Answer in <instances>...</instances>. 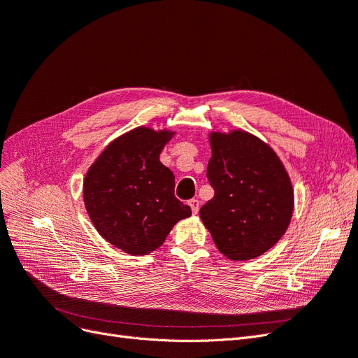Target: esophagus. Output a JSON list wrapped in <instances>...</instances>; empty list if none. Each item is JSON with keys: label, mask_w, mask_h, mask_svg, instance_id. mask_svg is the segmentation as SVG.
<instances>
[{"label": "esophagus", "mask_w": 358, "mask_h": 358, "mask_svg": "<svg viewBox=\"0 0 358 358\" xmlns=\"http://www.w3.org/2000/svg\"><path fill=\"white\" fill-rule=\"evenodd\" d=\"M189 206H191V210L192 213H199V209H200V201L197 199H192L189 200Z\"/></svg>", "instance_id": "34e87169"}]
</instances>
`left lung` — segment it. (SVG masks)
Instances as JSON below:
<instances>
[{"mask_svg":"<svg viewBox=\"0 0 358 358\" xmlns=\"http://www.w3.org/2000/svg\"><path fill=\"white\" fill-rule=\"evenodd\" d=\"M208 179L215 196L200 218L220 252L234 262L263 255L287 231L294 189L275 150L251 133H210Z\"/></svg>","mask_w":358,"mask_h":358,"instance_id":"obj_1","label":"left lung"}]
</instances>
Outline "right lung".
I'll return each instance as SVG.
<instances>
[{"label":"right lung","mask_w":358,"mask_h":358,"mask_svg":"<svg viewBox=\"0 0 358 358\" xmlns=\"http://www.w3.org/2000/svg\"><path fill=\"white\" fill-rule=\"evenodd\" d=\"M175 136L137 127L115 138L83 180V201L104 239L129 255H146L164 243L191 208L175 197V176L159 154Z\"/></svg>","instance_id":"add662e5"}]
</instances>
